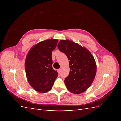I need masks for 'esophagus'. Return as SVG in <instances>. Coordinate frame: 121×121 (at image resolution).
<instances>
[{
	"label": "esophagus",
	"instance_id": "34e87169",
	"mask_svg": "<svg viewBox=\"0 0 121 121\" xmlns=\"http://www.w3.org/2000/svg\"><path fill=\"white\" fill-rule=\"evenodd\" d=\"M57 72H58V74H60V69H57Z\"/></svg>",
	"mask_w": 121,
	"mask_h": 121
}]
</instances>
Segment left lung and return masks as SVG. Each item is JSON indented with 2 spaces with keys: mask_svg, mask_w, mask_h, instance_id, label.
Returning <instances> with one entry per match:
<instances>
[{
  "mask_svg": "<svg viewBox=\"0 0 121 121\" xmlns=\"http://www.w3.org/2000/svg\"><path fill=\"white\" fill-rule=\"evenodd\" d=\"M57 47L69 61L70 71L64 80L67 89L74 94L84 92L96 75L97 67L92 54L85 47L69 40H61Z\"/></svg>",
  "mask_w": 121,
  "mask_h": 121,
  "instance_id": "obj_1",
  "label": "left lung"
}]
</instances>
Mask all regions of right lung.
Instances as JSON below:
<instances>
[{
	"mask_svg": "<svg viewBox=\"0 0 121 121\" xmlns=\"http://www.w3.org/2000/svg\"><path fill=\"white\" fill-rule=\"evenodd\" d=\"M58 40L47 39L33 46L26 56L25 68L28 81L40 93L49 91L53 85L58 73L52 68V53Z\"/></svg>",
	"mask_w": 121,
	"mask_h": 121,
	"instance_id": "add662e5",
	"label": "right lung"
}]
</instances>
